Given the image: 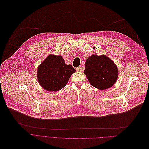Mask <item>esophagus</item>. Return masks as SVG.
Here are the masks:
<instances>
[{"label": "esophagus", "instance_id": "esophagus-1", "mask_svg": "<svg viewBox=\"0 0 149 149\" xmlns=\"http://www.w3.org/2000/svg\"><path fill=\"white\" fill-rule=\"evenodd\" d=\"M76 70L77 71V72H81L83 70V68L81 67H78L76 69Z\"/></svg>", "mask_w": 149, "mask_h": 149}]
</instances>
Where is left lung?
Listing matches in <instances>:
<instances>
[{"label":"left lung","mask_w":149,"mask_h":149,"mask_svg":"<svg viewBox=\"0 0 149 149\" xmlns=\"http://www.w3.org/2000/svg\"><path fill=\"white\" fill-rule=\"evenodd\" d=\"M84 73L90 84L101 91L113 86L118 75L116 65L104 54L89 56L85 62Z\"/></svg>","instance_id":"left-lung-1"}]
</instances>
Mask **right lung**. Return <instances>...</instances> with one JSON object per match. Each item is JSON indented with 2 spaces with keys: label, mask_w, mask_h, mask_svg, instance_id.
<instances>
[{
  "label": "right lung",
  "mask_w": 149,
  "mask_h": 149,
  "mask_svg": "<svg viewBox=\"0 0 149 149\" xmlns=\"http://www.w3.org/2000/svg\"><path fill=\"white\" fill-rule=\"evenodd\" d=\"M76 70L71 65H66L61 55L50 54L38 66V81L45 91L57 92L68 83Z\"/></svg>",
  "instance_id": "1"
}]
</instances>
